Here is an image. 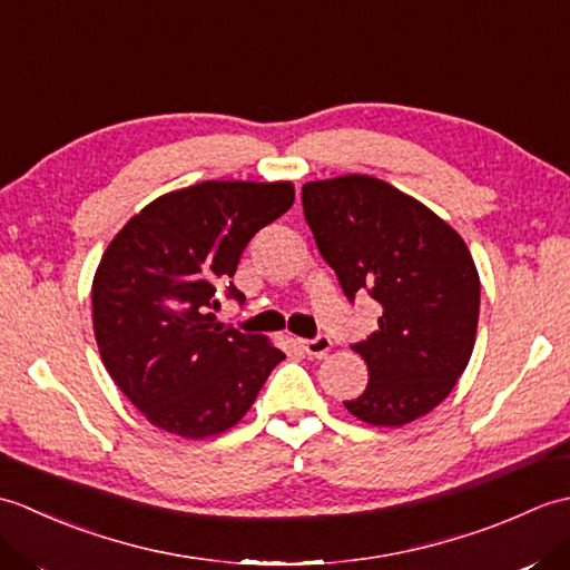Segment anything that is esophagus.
I'll return each instance as SVG.
<instances>
[{
  "mask_svg": "<svg viewBox=\"0 0 570 570\" xmlns=\"http://www.w3.org/2000/svg\"><path fill=\"white\" fill-rule=\"evenodd\" d=\"M298 345L311 357H325L331 353L333 341L328 335H318V337H311V341H298Z\"/></svg>",
  "mask_w": 570,
  "mask_h": 570,
  "instance_id": "obj_1",
  "label": "esophagus"
}]
</instances>
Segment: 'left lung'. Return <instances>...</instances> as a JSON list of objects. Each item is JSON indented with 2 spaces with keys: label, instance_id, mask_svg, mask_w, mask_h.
<instances>
[{
  "label": "left lung",
  "instance_id": "left-lung-1",
  "mask_svg": "<svg viewBox=\"0 0 570 570\" xmlns=\"http://www.w3.org/2000/svg\"><path fill=\"white\" fill-rule=\"evenodd\" d=\"M306 223L350 301L370 294L380 328L353 350L367 390L345 402L372 426H404L451 394L475 347L480 276L455 229L372 176L311 180Z\"/></svg>",
  "mask_w": 570,
  "mask_h": 570
}]
</instances>
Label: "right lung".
Returning <instances> with one entry per match:
<instances>
[{"label":"right lung","mask_w":570,"mask_h":570,"mask_svg":"<svg viewBox=\"0 0 570 570\" xmlns=\"http://www.w3.org/2000/svg\"><path fill=\"white\" fill-rule=\"evenodd\" d=\"M294 205L288 180H203L151 200L107 245L92 278L102 365L156 429L208 439L247 414L286 355L264 335L223 331L213 308L242 252Z\"/></svg>","instance_id":"obj_1"}]
</instances>
